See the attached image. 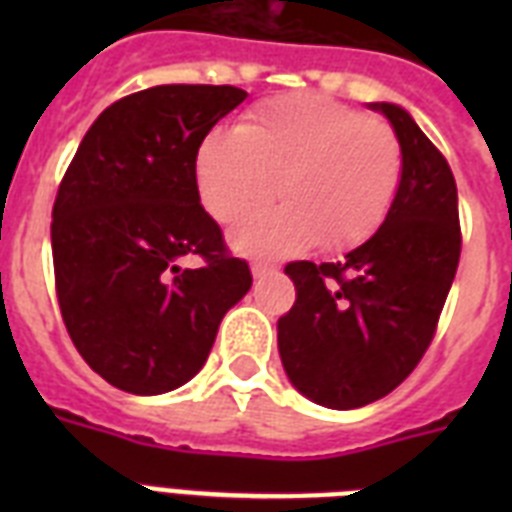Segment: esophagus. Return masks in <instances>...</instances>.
Instances as JSON below:
<instances>
[{"instance_id": "1", "label": "esophagus", "mask_w": 512, "mask_h": 512, "mask_svg": "<svg viewBox=\"0 0 512 512\" xmlns=\"http://www.w3.org/2000/svg\"><path fill=\"white\" fill-rule=\"evenodd\" d=\"M276 271V265L273 263H252V276L255 279H263V276H268V273Z\"/></svg>"}]
</instances>
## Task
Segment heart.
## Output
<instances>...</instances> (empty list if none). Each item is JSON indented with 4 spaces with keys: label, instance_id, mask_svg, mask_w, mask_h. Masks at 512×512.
<instances>
[{
    "label": "heart",
    "instance_id": "heart-1",
    "mask_svg": "<svg viewBox=\"0 0 512 512\" xmlns=\"http://www.w3.org/2000/svg\"><path fill=\"white\" fill-rule=\"evenodd\" d=\"M193 172L201 204L217 223H236L273 193L284 199L231 233L241 255H295L313 241L342 252L369 239L388 215L401 146L382 119L297 92L255 108L236 135L209 132Z\"/></svg>",
    "mask_w": 512,
    "mask_h": 512
}]
</instances>
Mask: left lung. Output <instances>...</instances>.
<instances>
[{
  "label": "left lung",
  "mask_w": 512,
  "mask_h": 512,
  "mask_svg": "<svg viewBox=\"0 0 512 512\" xmlns=\"http://www.w3.org/2000/svg\"><path fill=\"white\" fill-rule=\"evenodd\" d=\"M396 132L401 180L388 215L340 263H289L297 300L279 319L289 382L313 404L358 409L412 374L460 263L457 183L409 111L369 103Z\"/></svg>",
  "instance_id": "8db88e82"
}]
</instances>
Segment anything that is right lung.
Wrapping results in <instances>:
<instances>
[{"mask_svg":"<svg viewBox=\"0 0 512 512\" xmlns=\"http://www.w3.org/2000/svg\"><path fill=\"white\" fill-rule=\"evenodd\" d=\"M247 92L159 84L92 122L52 207V263L76 350L114 388L159 396L207 361L252 287L196 191V151ZM199 254V269L179 260Z\"/></svg>","mask_w":512,"mask_h":512,"instance_id":"right-lung-1","label":"right lung"}]
</instances>
